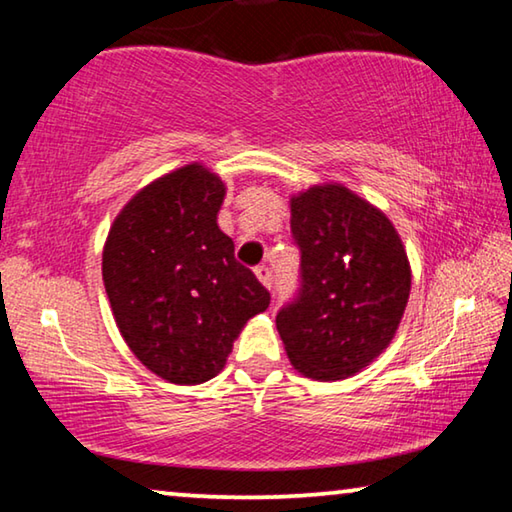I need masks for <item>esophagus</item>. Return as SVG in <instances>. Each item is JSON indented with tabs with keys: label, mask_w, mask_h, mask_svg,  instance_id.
<instances>
[{
	"label": "esophagus",
	"mask_w": 512,
	"mask_h": 512,
	"mask_svg": "<svg viewBox=\"0 0 512 512\" xmlns=\"http://www.w3.org/2000/svg\"><path fill=\"white\" fill-rule=\"evenodd\" d=\"M255 275H257V280L262 282V287H266V289L273 287V275H271V271H268L266 266H257L255 268Z\"/></svg>",
	"instance_id": "obj_1"
}]
</instances>
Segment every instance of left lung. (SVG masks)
<instances>
[{
  "label": "left lung",
  "instance_id": "1",
  "mask_svg": "<svg viewBox=\"0 0 512 512\" xmlns=\"http://www.w3.org/2000/svg\"><path fill=\"white\" fill-rule=\"evenodd\" d=\"M289 205L302 284L277 332L300 375L348 379L395 339L411 293L406 248L393 221L341 183L311 185Z\"/></svg>",
  "mask_w": 512,
  "mask_h": 512
}]
</instances>
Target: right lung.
<instances>
[{
    "label": "right lung",
    "mask_w": 512,
    "mask_h": 512,
    "mask_svg": "<svg viewBox=\"0 0 512 512\" xmlns=\"http://www.w3.org/2000/svg\"><path fill=\"white\" fill-rule=\"evenodd\" d=\"M225 183L203 162L151 180L112 221L101 255L121 339L153 375L196 386L223 370L271 302L216 223Z\"/></svg>",
    "instance_id": "obj_1"
}]
</instances>
